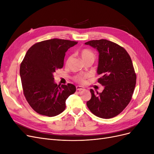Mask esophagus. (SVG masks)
Instances as JSON below:
<instances>
[{
	"label": "esophagus",
	"instance_id": "34e87169",
	"mask_svg": "<svg viewBox=\"0 0 154 154\" xmlns=\"http://www.w3.org/2000/svg\"><path fill=\"white\" fill-rule=\"evenodd\" d=\"M85 88H84V87H82V86H80V85H78V86H76V90L77 91H82V90H84Z\"/></svg>",
	"mask_w": 154,
	"mask_h": 154
}]
</instances>
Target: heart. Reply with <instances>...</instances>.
<instances>
[{
    "mask_svg": "<svg viewBox=\"0 0 154 154\" xmlns=\"http://www.w3.org/2000/svg\"><path fill=\"white\" fill-rule=\"evenodd\" d=\"M80 54H81V57H82V58L83 60H85L86 59H88V58H95V55L93 53L92 51L89 49H83L82 50L81 53H80ZM71 59V57H69V58L67 59V63H68L70 60ZM87 76V75H80V76H77L75 77V80L77 81V82H84V80L85 78Z\"/></svg>",
    "mask_w": 154,
    "mask_h": 154,
    "instance_id": "b5f03b06",
    "label": "heart"
}]
</instances>
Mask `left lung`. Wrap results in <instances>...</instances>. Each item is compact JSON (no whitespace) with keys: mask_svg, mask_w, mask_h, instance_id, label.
Here are the masks:
<instances>
[{"mask_svg":"<svg viewBox=\"0 0 154 154\" xmlns=\"http://www.w3.org/2000/svg\"><path fill=\"white\" fill-rule=\"evenodd\" d=\"M99 53L97 73L98 82L104 86L102 92L91 89V98L87 102L92 114L103 119L118 116L131 100L136 83L132 60L123 48L101 39L85 43Z\"/></svg>","mask_w":154,"mask_h":154,"instance_id":"1","label":"left lung"}]
</instances>
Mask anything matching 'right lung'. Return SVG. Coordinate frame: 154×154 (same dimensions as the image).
I'll list each match as a JSON object with an SVG mask.
<instances>
[{
    "label": "right lung",
    "mask_w": 154,
    "mask_h": 154,
    "mask_svg": "<svg viewBox=\"0 0 154 154\" xmlns=\"http://www.w3.org/2000/svg\"><path fill=\"white\" fill-rule=\"evenodd\" d=\"M76 42L53 38L34 44L20 64L23 92L31 108L41 115L53 117L66 109V101L76 92L73 84L58 85L53 73L63 66L67 51Z\"/></svg>",
    "instance_id": "right-lung-1"
}]
</instances>
